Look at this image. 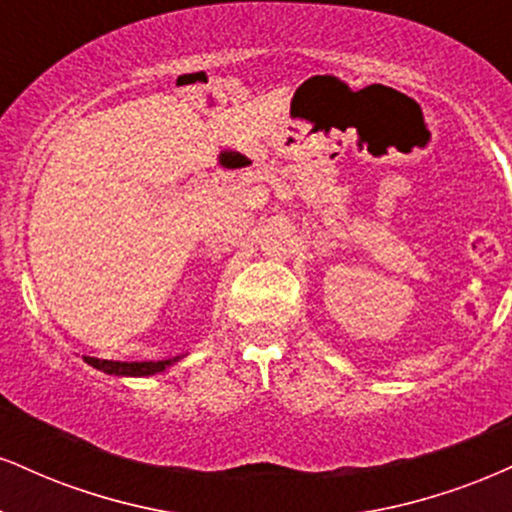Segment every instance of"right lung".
Segmentation results:
<instances>
[{
    "label": "right lung",
    "mask_w": 512,
    "mask_h": 512,
    "mask_svg": "<svg viewBox=\"0 0 512 512\" xmlns=\"http://www.w3.org/2000/svg\"><path fill=\"white\" fill-rule=\"evenodd\" d=\"M183 355L169 357V360H157V362H116V360H100V357H83L88 365L95 369H102L107 374H116V377H150V374L164 372L166 367L176 365Z\"/></svg>",
    "instance_id": "add662e5"
}]
</instances>
